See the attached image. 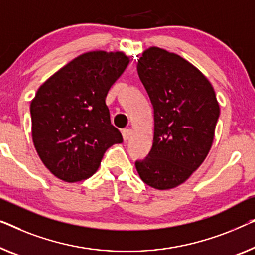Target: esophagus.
Returning a JSON list of instances; mask_svg holds the SVG:
<instances>
[{"label": "esophagus", "mask_w": 255, "mask_h": 255, "mask_svg": "<svg viewBox=\"0 0 255 255\" xmlns=\"http://www.w3.org/2000/svg\"><path fill=\"white\" fill-rule=\"evenodd\" d=\"M131 134H132V130H131V128H124V130L122 131V135H123L124 141H128V140L130 139Z\"/></svg>", "instance_id": "34e87169"}]
</instances>
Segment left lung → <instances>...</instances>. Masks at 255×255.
Wrapping results in <instances>:
<instances>
[{
  "instance_id": "8db88e82",
  "label": "left lung",
  "mask_w": 255,
  "mask_h": 255,
  "mask_svg": "<svg viewBox=\"0 0 255 255\" xmlns=\"http://www.w3.org/2000/svg\"><path fill=\"white\" fill-rule=\"evenodd\" d=\"M136 70L154 109L153 146L136 171L154 189H173L208 155L220 106L208 79L179 55L150 47Z\"/></svg>"
}]
</instances>
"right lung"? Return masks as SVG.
I'll list each match as a JSON object with an SVG mask.
<instances>
[{"label": "right lung", "mask_w": 255, "mask_h": 255, "mask_svg": "<svg viewBox=\"0 0 255 255\" xmlns=\"http://www.w3.org/2000/svg\"><path fill=\"white\" fill-rule=\"evenodd\" d=\"M124 53L90 51L54 73L31 102L32 138L40 158L64 182L87 179L110 146L123 142L106 97L128 64Z\"/></svg>", "instance_id": "add662e5"}]
</instances>
